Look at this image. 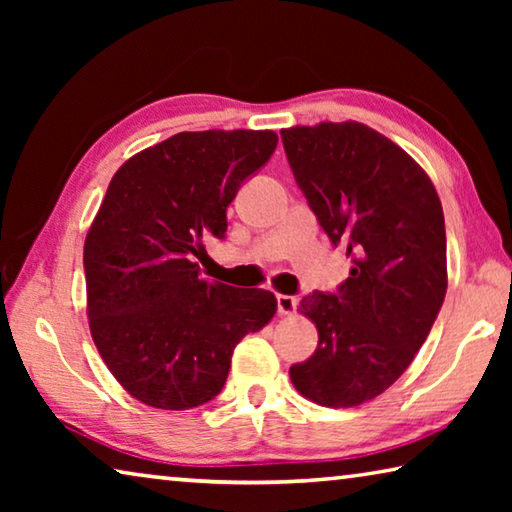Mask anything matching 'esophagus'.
I'll return each mask as SVG.
<instances>
[{
    "mask_svg": "<svg viewBox=\"0 0 512 512\" xmlns=\"http://www.w3.org/2000/svg\"><path fill=\"white\" fill-rule=\"evenodd\" d=\"M298 309V298L296 296H277V314L280 316H291L293 311Z\"/></svg>",
    "mask_w": 512,
    "mask_h": 512,
    "instance_id": "34e87169",
    "label": "esophagus"
}]
</instances>
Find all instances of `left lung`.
I'll return each mask as SVG.
<instances>
[{
    "label": "left lung",
    "instance_id": "1",
    "mask_svg": "<svg viewBox=\"0 0 512 512\" xmlns=\"http://www.w3.org/2000/svg\"><path fill=\"white\" fill-rule=\"evenodd\" d=\"M280 135L320 228L352 262L339 291L300 300L318 348L289 375L307 400L348 409L400 379L443 307V205L420 164L366 124L323 121Z\"/></svg>",
    "mask_w": 512,
    "mask_h": 512
}]
</instances>
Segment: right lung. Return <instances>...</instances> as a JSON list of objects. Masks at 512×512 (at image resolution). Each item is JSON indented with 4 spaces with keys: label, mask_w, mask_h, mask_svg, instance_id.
<instances>
[{
    "label": "right lung",
    "mask_w": 512,
    "mask_h": 512,
    "mask_svg": "<svg viewBox=\"0 0 512 512\" xmlns=\"http://www.w3.org/2000/svg\"><path fill=\"white\" fill-rule=\"evenodd\" d=\"M273 131L178 133L112 176L83 248L94 345L121 386L155 409L214 400L246 334L273 318L264 289L201 277L241 183L271 160Z\"/></svg>",
    "instance_id": "right-lung-1"
}]
</instances>
